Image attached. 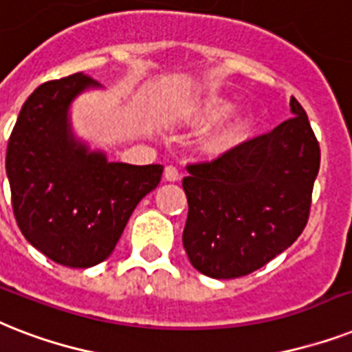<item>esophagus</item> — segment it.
<instances>
[{"label":"esophagus","mask_w":352,"mask_h":352,"mask_svg":"<svg viewBox=\"0 0 352 352\" xmlns=\"http://www.w3.org/2000/svg\"><path fill=\"white\" fill-rule=\"evenodd\" d=\"M163 176H165V179H167V182H178L179 179L178 167H174V165H167V167H165V173H163Z\"/></svg>","instance_id":"esophagus-1"}]
</instances>
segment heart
Listing matches in <instances>:
<instances>
[{
	"label": "heart",
	"mask_w": 352,
	"mask_h": 352,
	"mask_svg": "<svg viewBox=\"0 0 352 352\" xmlns=\"http://www.w3.org/2000/svg\"><path fill=\"white\" fill-rule=\"evenodd\" d=\"M234 109V103L223 96H212L209 100H205L201 105L194 111L192 122L198 125H209V123H216L223 120L230 111ZM252 125V116L243 114V116L236 118L230 123H227L220 131L210 134L204 142V151L207 154H221L225 151H229L234 145L247 136V132Z\"/></svg>",
	"instance_id": "1"
}]
</instances>
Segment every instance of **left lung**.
I'll return each instance as SVG.
<instances>
[{"label": "left lung", "instance_id": "1", "mask_svg": "<svg viewBox=\"0 0 352 352\" xmlns=\"http://www.w3.org/2000/svg\"><path fill=\"white\" fill-rule=\"evenodd\" d=\"M292 118L218 158L189 163L184 247L194 269L229 280L251 274L303 232L320 143L296 98Z\"/></svg>", "mask_w": 352, "mask_h": 352}]
</instances>
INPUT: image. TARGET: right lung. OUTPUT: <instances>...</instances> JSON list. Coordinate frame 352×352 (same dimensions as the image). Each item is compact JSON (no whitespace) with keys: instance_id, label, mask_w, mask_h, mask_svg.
<instances>
[{"instance_id":"1","label":"right lung","mask_w":352,"mask_h":352,"mask_svg":"<svg viewBox=\"0 0 352 352\" xmlns=\"http://www.w3.org/2000/svg\"><path fill=\"white\" fill-rule=\"evenodd\" d=\"M96 85L81 72L39 85L19 111L5 158L21 234L47 258L76 269L111 256L132 210L163 174V165L111 163L74 142L70 101Z\"/></svg>"}]
</instances>
